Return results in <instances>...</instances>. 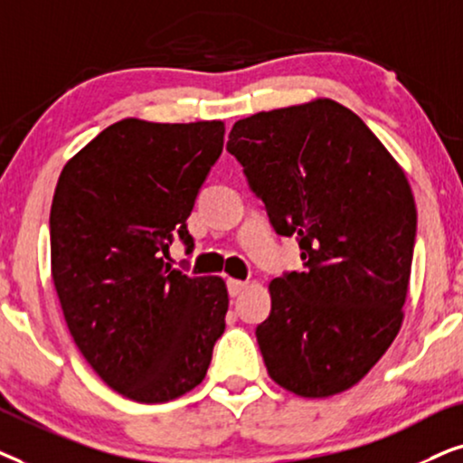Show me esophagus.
Masks as SVG:
<instances>
[{
    "label": "esophagus",
    "mask_w": 463,
    "mask_h": 463,
    "mask_svg": "<svg viewBox=\"0 0 463 463\" xmlns=\"http://www.w3.org/2000/svg\"><path fill=\"white\" fill-rule=\"evenodd\" d=\"M226 288H228V294L232 296V298H237L239 294L243 292L245 288H248V281H239V279H228L226 281Z\"/></svg>",
    "instance_id": "34e87169"
}]
</instances>
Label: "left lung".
Segmentation results:
<instances>
[{"label": "left lung", "instance_id": "left-lung-1", "mask_svg": "<svg viewBox=\"0 0 463 463\" xmlns=\"http://www.w3.org/2000/svg\"><path fill=\"white\" fill-rule=\"evenodd\" d=\"M239 160L303 270L270 281L256 338L270 379L305 398L355 385L402 324L417 209L404 171L351 109L332 99L237 120Z\"/></svg>", "mask_w": 463, "mask_h": 463}]
</instances>
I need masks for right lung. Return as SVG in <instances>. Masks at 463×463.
<instances>
[{"label": "right lung", "instance_id": "1", "mask_svg": "<svg viewBox=\"0 0 463 463\" xmlns=\"http://www.w3.org/2000/svg\"><path fill=\"white\" fill-rule=\"evenodd\" d=\"M224 146L220 120L114 122L61 171L51 207L52 281L78 349L122 396L154 404L205 379L224 332L220 277L165 262Z\"/></svg>", "mask_w": 463, "mask_h": 463}]
</instances>
